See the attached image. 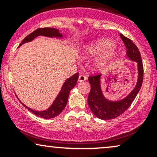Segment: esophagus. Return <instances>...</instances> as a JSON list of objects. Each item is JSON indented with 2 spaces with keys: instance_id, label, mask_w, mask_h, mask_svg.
<instances>
[{
  "instance_id": "34e87169",
  "label": "esophagus",
  "mask_w": 157,
  "mask_h": 157,
  "mask_svg": "<svg viewBox=\"0 0 157 157\" xmlns=\"http://www.w3.org/2000/svg\"><path fill=\"white\" fill-rule=\"evenodd\" d=\"M86 79H87V77H86V76H84V75H80V76H79L78 82H84V81L86 80Z\"/></svg>"
}]
</instances>
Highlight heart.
Instances as JSON below:
<instances>
[{
  "instance_id": "1",
  "label": "heart",
  "mask_w": 157,
  "mask_h": 157,
  "mask_svg": "<svg viewBox=\"0 0 157 157\" xmlns=\"http://www.w3.org/2000/svg\"><path fill=\"white\" fill-rule=\"evenodd\" d=\"M113 44L111 40L107 39H102L93 43L86 48L84 52V55L88 57H95V56L101 55L102 53H105L97 60L95 63V66L97 68H103L117 55V51L113 48Z\"/></svg>"
}]
</instances>
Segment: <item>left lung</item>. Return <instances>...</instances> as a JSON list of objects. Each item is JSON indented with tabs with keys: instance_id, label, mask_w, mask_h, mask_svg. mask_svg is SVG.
Here are the masks:
<instances>
[{
	"instance_id": "left-lung-1",
	"label": "left lung",
	"mask_w": 157,
	"mask_h": 157,
	"mask_svg": "<svg viewBox=\"0 0 157 157\" xmlns=\"http://www.w3.org/2000/svg\"><path fill=\"white\" fill-rule=\"evenodd\" d=\"M127 52L126 58L134 61L137 64V82L134 89L123 99L120 100H110L104 96L101 87V75L90 76L89 81L91 84V91L88 97V104L92 113L100 120H108L114 119L121 115L130 107L135 97L140 91L143 81V66L137 46L130 39L120 34Z\"/></svg>"
}]
</instances>
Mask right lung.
Wrapping results in <instances>:
<instances>
[{
  "mask_svg": "<svg viewBox=\"0 0 157 157\" xmlns=\"http://www.w3.org/2000/svg\"><path fill=\"white\" fill-rule=\"evenodd\" d=\"M38 36H45V37H57V38H63V34H61L59 29L55 28H40L36 29L35 31L32 32L28 36H26L24 39L23 40L22 42L19 45L18 47L22 46L23 44L26 43L31 42L33 40L35 37H38ZM79 77V73H76L73 75L72 76L70 77L69 78L66 79L64 83L63 84L61 90L57 94V97L55 100H54L53 103L50 105L46 110L44 111H35L30 108L27 107L22 102H21L27 109L29 110L32 113L35 114L36 116L39 117L44 118V119H52L55 118V117L58 116L60 113L63 111V109L66 107V104H67L68 95H69L70 91L76 86L77 80Z\"/></svg>",
  "mask_w": 157,
  "mask_h": 157,
  "instance_id": "obj_1",
  "label": "right lung"
}]
</instances>
